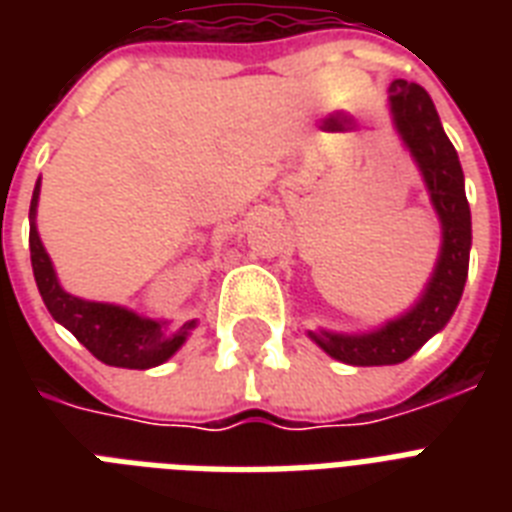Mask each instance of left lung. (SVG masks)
I'll return each mask as SVG.
<instances>
[{
	"mask_svg": "<svg viewBox=\"0 0 512 512\" xmlns=\"http://www.w3.org/2000/svg\"><path fill=\"white\" fill-rule=\"evenodd\" d=\"M390 111L401 138L420 164L430 199L444 225V244L436 273L417 308L390 321L380 332L361 337L311 332V337L337 361L353 366L401 364L420 350L438 329L446 327L460 303L470 260V207L465 177L452 140L446 138L441 119L425 87L396 79L390 84Z\"/></svg>",
	"mask_w": 512,
	"mask_h": 512,
	"instance_id": "8db88e82",
	"label": "left lung"
}]
</instances>
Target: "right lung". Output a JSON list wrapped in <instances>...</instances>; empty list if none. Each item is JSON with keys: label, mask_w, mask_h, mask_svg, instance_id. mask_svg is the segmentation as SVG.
Here are the masks:
<instances>
[{"label": "right lung", "mask_w": 512, "mask_h": 512, "mask_svg": "<svg viewBox=\"0 0 512 512\" xmlns=\"http://www.w3.org/2000/svg\"><path fill=\"white\" fill-rule=\"evenodd\" d=\"M36 201H39V180H36L31 209H28V217H31L28 247H31L36 287H39V295H42L47 311L52 313V319L60 321L92 356L108 366L148 369V366H159L162 361H167L183 345L185 329L193 324H188L177 335H162V324H156V321L140 319L135 313L116 308V305L87 303V300L63 292L55 279V271H52L50 257L44 252L39 233H36Z\"/></svg>", "instance_id": "1"}]
</instances>
